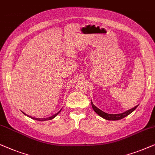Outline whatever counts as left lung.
Instances as JSON below:
<instances>
[{
	"instance_id": "obj_1",
	"label": "left lung",
	"mask_w": 155,
	"mask_h": 155,
	"mask_svg": "<svg viewBox=\"0 0 155 155\" xmlns=\"http://www.w3.org/2000/svg\"><path fill=\"white\" fill-rule=\"evenodd\" d=\"M91 105H92V107L93 109V110H94L95 112L99 115V116L102 117V118L107 119V120H112V121L119 120V119H121L124 118V117L128 116V114H130V113L134 112V111L136 109L137 107H138V105H137L136 107H134V108H132V109H130V110H128L127 111H126V112H124L123 113H121V114H107V113H105L104 112H103V111L100 110V109H98L97 107H95L94 104H93L92 102H91Z\"/></svg>"
}]
</instances>
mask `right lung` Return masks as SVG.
<instances>
[{
  "instance_id": "add662e5",
  "label": "right lung",
  "mask_w": 155,
  "mask_h": 155,
  "mask_svg": "<svg viewBox=\"0 0 155 155\" xmlns=\"http://www.w3.org/2000/svg\"><path fill=\"white\" fill-rule=\"evenodd\" d=\"M61 110H62V109H61V110L59 111V112H58V113H56L55 114H54V115H53V116H51V117H48V118H44V119H39V118H35V117H30V116H29V115H27V117H30V118H31V119H35V120H38V121H47V120H51V119H53V118H55V117L57 116V115H58L59 113H60V112H61ZM24 113V112H23ZM24 114H25L26 115V114L25 113H24Z\"/></svg>"
}]
</instances>
